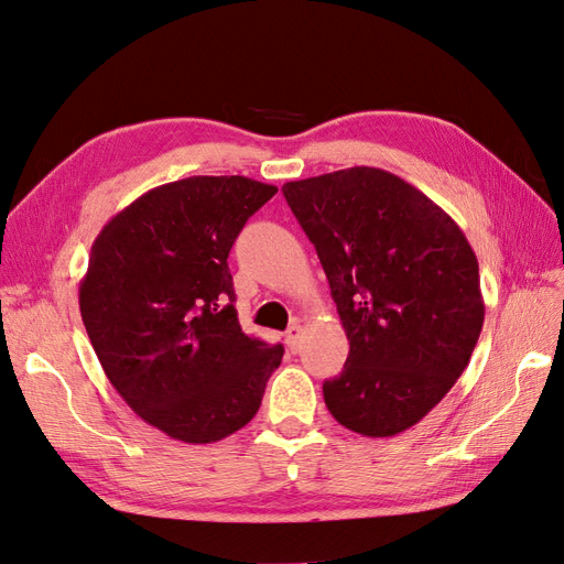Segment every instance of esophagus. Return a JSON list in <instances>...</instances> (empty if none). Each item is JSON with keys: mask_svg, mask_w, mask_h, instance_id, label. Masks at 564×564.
Here are the masks:
<instances>
[{"mask_svg": "<svg viewBox=\"0 0 564 564\" xmlns=\"http://www.w3.org/2000/svg\"><path fill=\"white\" fill-rule=\"evenodd\" d=\"M301 338H303V327H301V324L296 322V324H292V327L286 329V334H284V344H286V348L292 350V352H299V348H301Z\"/></svg>", "mask_w": 564, "mask_h": 564, "instance_id": "1", "label": "esophagus"}]
</instances>
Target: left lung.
Returning a JSON list of instances; mask_svg holds the SVG:
<instances>
[{
    "mask_svg": "<svg viewBox=\"0 0 564 564\" xmlns=\"http://www.w3.org/2000/svg\"><path fill=\"white\" fill-rule=\"evenodd\" d=\"M282 193L315 245L350 352L324 381L348 431L412 429L468 367L485 322L464 230L412 183L377 166L289 181Z\"/></svg>",
    "mask_w": 564,
    "mask_h": 564,
    "instance_id": "1",
    "label": "left lung"
}]
</instances>
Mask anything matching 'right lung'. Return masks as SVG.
I'll return each mask as SVG.
<instances>
[{"instance_id": "right-lung-1", "label": "right lung", "mask_w": 564, "mask_h": 564, "mask_svg": "<svg viewBox=\"0 0 564 564\" xmlns=\"http://www.w3.org/2000/svg\"><path fill=\"white\" fill-rule=\"evenodd\" d=\"M278 193L247 176L152 187L98 232L79 313L106 377L152 429L209 445L259 412L284 348L237 322L228 253Z\"/></svg>"}]
</instances>
